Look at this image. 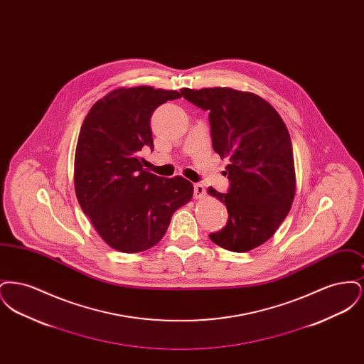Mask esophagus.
<instances>
[{
    "label": "esophagus",
    "mask_w": 364,
    "mask_h": 364,
    "mask_svg": "<svg viewBox=\"0 0 364 364\" xmlns=\"http://www.w3.org/2000/svg\"><path fill=\"white\" fill-rule=\"evenodd\" d=\"M205 193H206V190H205L203 184L198 183V184L193 186V198L195 199H202L205 196Z\"/></svg>",
    "instance_id": "obj_1"
}]
</instances>
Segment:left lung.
<instances>
[{"instance_id":"obj_1","label":"left lung","mask_w":364,"mask_h":364,"mask_svg":"<svg viewBox=\"0 0 364 364\" xmlns=\"http://www.w3.org/2000/svg\"><path fill=\"white\" fill-rule=\"evenodd\" d=\"M181 95L208 110L213 149L230 161L228 193L208 190L225 203L228 224L208 237L233 252L251 251L276 233L294 202L296 173L288 128L277 110L254 92L208 87L183 88Z\"/></svg>"}]
</instances>
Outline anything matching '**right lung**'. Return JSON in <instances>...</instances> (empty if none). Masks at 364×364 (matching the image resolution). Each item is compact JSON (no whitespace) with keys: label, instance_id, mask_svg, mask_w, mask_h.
<instances>
[{"label":"right lung","instance_id":"1","mask_svg":"<svg viewBox=\"0 0 364 364\" xmlns=\"http://www.w3.org/2000/svg\"><path fill=\"white\" fill-rule=\"evenodd\" d=\"M181 91L120 87L91 106L75 151V192L83 213L107 245L135 254L154 247L193 186L181 176L162 178L139 154L154 147L151 114Z\"/></svg>","mask_w":364,"mask_h":364}]
</instances>
